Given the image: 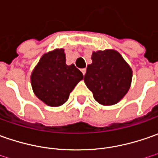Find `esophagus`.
Here are the masks:
<instances>
[{
    "label": "esophagus",
    "instance_id": "34e87169",
    "mask_svg": "<svg viewBox=\"0 0 158 158\" xmlns=\"http://www.w3.org/2000/svg\"><path fill=\"white\" fill-rule=\"evenodd\" d=\"M81 72H82L83 75H85V73H86V69H85V68L81 69Z\"/></svg>",
    "mask_w": 158,
    "mask_h": 158
}]
</instances>
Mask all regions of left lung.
<instances>
[{"mask_svg":"<svg viewBox=\"0 0 158 158\" xmlns=\"http://www.w3.org/2000/svg\"><path fill=\"white\" fill-rule=\"evenodd\" d=\"M84 81L101 105L116 104L130 87L132 70L121 54L114 50L93 52Z\"/></svg>","mask_w":158,"mask_h":158,"instance_id":"1","label":"left lung"}]
</instances>
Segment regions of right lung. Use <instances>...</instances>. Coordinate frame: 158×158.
Wrapping results in <instances>:
<instances>
[{
	"mask_svg": "<svg viewBox=\"0 0 158 158\" xmlns=\"http://www.w3.org/2000/svg\"><path fill=\"white\" fill-rule=\"evenodd\" d=\"M83 79L74 64H65L63 49L44 54L31 74V85L36 97L48 106H58L68 100L70 93Z\"/></svg>",
	"mask_w": 158,
	"mask_h": 158,
	"instance_id": "right-lung-1",
	"label": "right lung"
}]
</instances>
